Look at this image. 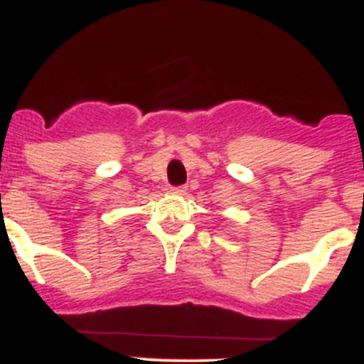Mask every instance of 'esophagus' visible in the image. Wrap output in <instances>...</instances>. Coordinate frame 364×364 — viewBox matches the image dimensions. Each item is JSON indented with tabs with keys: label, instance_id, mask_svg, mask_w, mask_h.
Masks as SVG:
<instances>
[{
	"label": "esophagus",
	"instance_id": "1",
	"mask_svg": "<svg viewBox=\"0 0 364 364\" xmlns=\"http://www.w3.org/2000/svg\"><path fill=\"white\" fill-rule=\"evenodd\" d=\"M172 192L173 194L183 196V194H186V186H172Z\"/></svg>",
	"mask_w": 364,
	"mask_h": 364
}]
</instances>
